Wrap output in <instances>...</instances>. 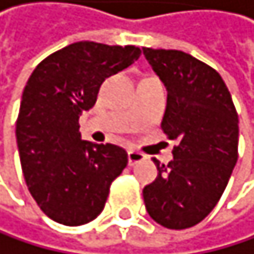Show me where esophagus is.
I'll use <instances>...</instances> for the list:
<instances>
[{"label": "esophagus", "instance_id": "obj_1", "mask_svg": "<svg viewBox=\"0 0 254 254\" xmlns=\"http://www.w3.org/2000/svg\"><path fill=\"white\" fill-rule=\"evenodd\" d=\"M147 157L144 153L138 152V150H128V166H135L141 161H144Z\"/></svg>", "mask_w": 254, "mask_h": 254}]
</instances>
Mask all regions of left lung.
<instances>
[{
  "label": "left lung",
  "mask_w": 254,
  "mask_h": 254,
  "mask_svg": "<svg viewBox=\"0 0 254 254\" xmlns=\"http://www.w3.org/2000/svg\"><path fill=\"white\" fill-rule=\"evenodd\" d=\"M168 90L161 128L174 160L142 189L149 216L171 230L197 225L214 209L238 161L239 118L220 74L191 54L142 48Z\"/></svg>",
  "instance_id": "8db88e82"
}]
</instances>
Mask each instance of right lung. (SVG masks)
Here are the masks:
<instances>
[{
  "label": "right lung",
  "mask_w": 254,
  "mask_h": 254,
  "mask_svg": "<svg viewBox=\"0 0 254 254\" xmlns=\"http://www.w3.org/2000/svg\"><path fill=\"white\" fill-rule=\"evenodd\" d=\"M139 56L130 45L77 42L48 56L29 77L16 144L29 192L54 222L77 227L94 220L127 166L123 147L83 141L79 118L96 104L102 82Z\"/></svg>",
  "instance_id": "add662e5"
}]
</instances>
